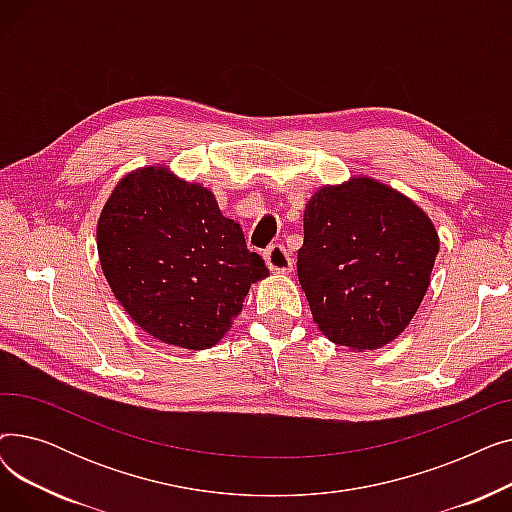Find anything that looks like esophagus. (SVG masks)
<instances>
[{
	"label": "esophagus",
	"mask_w": 512,
	"mask_h": 512,
	"mask_svg": "<svg viewBox=\"0 0 512 512\" xmlns=\"http://www.w3.org/2000/svg\"><path fill=\"white\" fill-rule=\"evenodd\" d=\"M263 257H265V263H267V267H270L272 272L288 274L292 270V263L294 261H292V257L286 251L284 245H272L270 249L263 253Z\"/></svg>",
	"instance_id": "34e87169"
}]
</instances>
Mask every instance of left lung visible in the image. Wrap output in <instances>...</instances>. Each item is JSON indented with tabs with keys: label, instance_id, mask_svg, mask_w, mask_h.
Segmentation results:
<instances>
[{
	"label": "left lung",
	"instance_id": "8db88e82",
	"mask_svg": "<svg viewBox=\"0 0 512 512\" xmlns=\"http://www.w3.org/2000/svg\"><path fill=\"white\" fill-rule=\"evenodd\" d=\"M297 272L313 321L334 344L380 348L419 309L440 249L434 224L392 188L355 178L307 203Z\"/></svg>",
	"mask_w": 512,
	"mask_h": 512
}]
</instances>
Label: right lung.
<instances>
[{
    "label": "right lung",
    "instance_id": "add662e5",
    "mask_svg": "<svg viewBox=\"0 0 512 512\" xmlns=\"http://www.w3.org/2000/svg\"><path fill=\"white\" fill-rule=\"evenodd\" d=\"M97 249L126 313L153 338L203 351L230 328L267 267L201 184L132 172L107 199Z\"/></svg>",
    "mask_w": 512,
    "mask_h": 512
}]
</instances>
